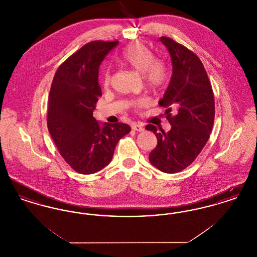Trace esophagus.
Instances as JSON below:
<instances>
[{
	"label": "esophagus",
	"mask_w": 257,
	"mask_h": 257,
	"mask_svg": "<svg viewBox=\"0 0 257 257\" xmlns=\"http://www.w3.org/2000/svg\"><path fill=\"white\" fill-rule=\"evenodd\" d=\"M132 130H134V131H138V132H143V131L145 130V128H144L141 124L133 123V124H132Z\"/></svg>",
	"instance_id": "esophagus-1"
}]
</instances>
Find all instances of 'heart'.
<instances>
[{"label": "heart", "mask_w": 257, "mask_h": 257, "mask_svg": "<svg viewBox=\"0 0 257 257\" xmlns=\"http://www.w3.org/2000/svg\"><path fill=\"white\" fill-rule=\"evenodd\" d=\"M123 62L135 70L144 73V78L149 86L160 87L168 81L169 68L166 61L154 58L152 51L141 42H134L126 47L122 52ZM111 80L110 69L104 74V86H109ZM150 104L147 97L139 98L133 101L132 107L136 110H142Z\"/></svg>", "instance_id": "obj_1"}]
</instances>
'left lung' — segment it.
<instances>
[{
    "instance_id": "obj_1",
    "label": "left lung",
    "mask_w": 257,
    "mask_h": 257,
    "mask_svg": "<svg viewBox=\"0 0 257 257\" xmlns=\"http://www.w3.org/2000/svg\"><path fill=\"white\" fill-rule=\"evenodd\" d=\"M160 41L169 50L172 62L171 82L159 102L167 108L171 129L157 132L153 124L147 125L158 141L149 161L159 171L176 173L189 167L206 145L214 125L215 99L207 72L196 54L170 37H162Z\"/></svg>"
}]
</instances>
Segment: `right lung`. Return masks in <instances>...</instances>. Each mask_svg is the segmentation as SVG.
Returning <instances> with one entry per match:
<instances>
[{
  "mask_svg": "<svg viewBox=\"0 0 257 257\" xmlns=\"http://www.w3.org/2000/svg\"><path fill=\"white\" fill-rule=\"evenodd\" d=\"M118 41L86 43L59 66L50 89L47 126L61 157L74 171L91 174L109 165L118 141L131 131L125 123L93 117L98 98L99 66Z\"/></svg>",
  "mask_w": 257,
  "mask_h": 257,
  "instance_id": "1",
  "label": "right lung"
}]
</instances>
